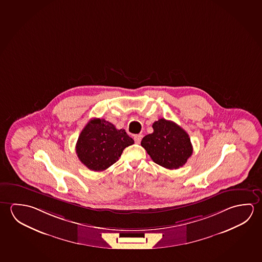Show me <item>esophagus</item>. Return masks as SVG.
<instances>
[{"instance_id":"34e87169","label":"esophagus","mask_w":262,"mask_h":262,"mask_svg":"<svg viewBox=\"0 0 262 262\" xmlns=\"http://www.w3.org/2000/svg\"><path fill=\"white\" fill-rule=\"evenodd\" d=\"M142 134H138V135H135L134 136V142H135V143H140L141 142V141H142Z\"/></svg>"}]
</instances>
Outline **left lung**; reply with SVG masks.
<instances>
[{"label":"left lung","mask_w":262,"mask_h":262,"mask_svg":"<svg viewBox=\"0 0 262 262\" xmlns=\"http://www.w3.org/2000/svg\"><path fill=\"white\" fill-rule=\"evenodd\" d=\"M154 133L142 140V147L159 165L173 170L185 165L193 146L185 129L171 120L160 119L152 124Z\"/></svg>","instance_id":"left-lung-1"}]
</instances>
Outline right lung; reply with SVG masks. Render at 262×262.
Wrapping results in <instances>:
<instances>
[{
    "mask_svg": "<svg viewBox=\"0 0 262 262\" xmlns=\"http://www.w3.org/2000/svg\"><path fill=\"white\" fill-rule=\"evenodd\" d=\"M134 141L125 129L104 119H93L82 129L77 139V157L90 170L100 172L116 163L126 147Z\"/></svg>",
    "mask_w": 262,
    "mask_h": 262,
    "instance_id": "right-lung-1",
    "label": "right lung"
}]
</instances>
